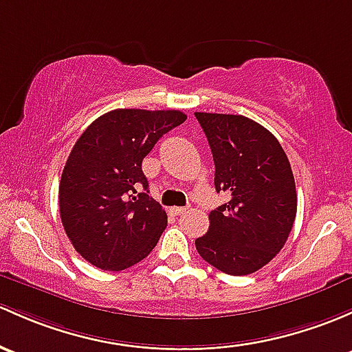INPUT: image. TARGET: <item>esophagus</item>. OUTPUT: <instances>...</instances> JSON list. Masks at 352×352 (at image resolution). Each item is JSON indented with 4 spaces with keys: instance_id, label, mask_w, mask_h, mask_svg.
Wrapping results in <instances>:
<instances>
[{
    "instance_id": "obj_1",
    "label": "esophagus",
    "mask_w": 352,
    "mask_h": 352,
    "mask_svg": "<svg viewBox=\"0 0 352 352\" xmlns=\"http://www.w3.org/2000/svg\"><path fill=\"white\" fill-rule=\"evenodd\" d=\"M188 207H172V212L175 214V216H182V214L187 212Z\"/></svg>"
}]
</instances>
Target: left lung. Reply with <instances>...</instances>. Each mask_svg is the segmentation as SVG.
I'll list each match as a JSON object with an SVG mask.
<instances>
[{
  "label": "left lung",
  "instance_id": "obj_1",
  "mask_svg": "<svg viewBox=\"0 0 352 352\" xmlns=\"http://www.w3.org/2000/svg\"><path fill=\"white\" fill-rule=\"evenodd\" d=\"M212 151L214 186L229 201L210 210L209 231L195 239L214 268L241 276L280 253L294 228L297 190L278 140L241 114L195 113Z\"/></svg>",
  "mask_w": 352,
  "mask_h": 352
}]
</instances>
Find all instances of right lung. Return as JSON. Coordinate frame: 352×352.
<instances>
[{
    "label": "right lung",
    "mask_w": 352,
    "mask_h": 352,
    "mask_svg": "<svg viewBox=\"0 0 352 352\" xmlns=\"http://www.w3.org/2000/svg\"><path fill=\"white\" fill-rule=\"evenodd\" d=\"M186 120L177 109H114L76 142L62 172L58 207L65 234L91 265L120 272L157 246L166 214L148 195L142 162Z\"/></svg>",
    "instance_id": "obj_1"
}]
</instances>
